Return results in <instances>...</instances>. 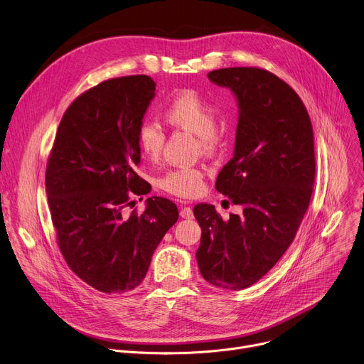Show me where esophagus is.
<instances>
[{"instance_id": "1", "label": "esophagus", "mask_w": 364, "mask_h": 364, "mask_svg": "<svg viewBox=\"0 0 364 364\" xmlns=\"http://www.w3.org/2000/svg\"><path fill=\"white\" fill-rule=\"evenodd\" d=\"M180 217H181V218H187V220L193 218V217H194L193 210H191L190 207H181V210H180Z\"/></svg>"}]
</instances>
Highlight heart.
Segmentation results:
<instances>
[{
    "instance_id": "heart-1",
    "label": "heart",
    "mask_w": 364,
    "mask_h": 364,
    "mask_svg": "<svg viewBox=\"0 0 364 364\" xmlns=\"http://www.w3.org/2000/svg\"><path fill=\"white\" fill-rule=\"evenodd\" d=\"M164 117L168 124L196 134L198 146L204 153H213L221 144L223 134L215 124L214 108L193 91H184L176 95L167 104ZM164 140L163 129L153 121L146 119L137 129L139 149L150 161L160 159ZM203 177V171L197 167H178L166 173L159 184L161 190L171 196L191 198L201 194L204 188Z\"/></svg>"
}]
</instances>
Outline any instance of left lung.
I'll list each match as a JSON object with an SVG mask.
<instances>
[{
    "instance_id": "8db88e82",
    "label": "left lung",
    "mask_w": 364,
    "mask_h": 364,
    "mask_svg": "<svg viewBox=\"0 0 364 364\" xmlns=\"http://www.w3.org/2000/svg\"><path fill=\"white\" fill-rule=\"evenodd\" d=\"M208 78L230 88L237 101L234 154L215 188L243 213L224 221L214 205L197 204L196 257L210 284L243 290L280 260L309 208L316 176L313 127L296 91L270 71L230 67Z\"/></svg>"
}]
</instances>
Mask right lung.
Listing matches in <instances>:
<instances>
[{"label": "right lung", "instance_id": "add662e5", "mask_svg": "<svg viewBox=\"0 0 364 364\" xmlns=\"http://www.w3.org/2000/svg\"><path fill=\"white\" fill-rule=\"evenodd\" d=\"M156 95L149 75L104 81L81 94L58 126L46 171V193L68 267L102 293H126L147 274L151 257L178 218L163 197L126 213L132 196L151 187L139 177L137 129ZM133 207V205H132Z\"/></svg>", "mask_w": 364, "mask_h": 364}]
</instances>
